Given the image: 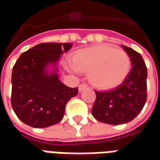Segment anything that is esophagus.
<instances>
[{
  "label": "esophagus",
  "mask_w": 160,
  "mask_h": 160,
  "mask_svg": "<svg viewBox=\"0 0 160 160\" xmlns=\"http://www.w3.org/2000/svg\"><path fill=\"white\" fill-rule=\"evenodd\" d=\"M87 86L86 85V84H80V86H79V92H82V91H84L85 89H87Z\"/></svg>",
  "instance_id": "34e87169"
}]
</instances>
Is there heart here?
Segmentation results:
<instances>
[{
  "label": "heart",
  "mask_w": 160,
  "mask_h": 160,
  "mask_svg": "<svg viewBox=\"0 0 160 160\" xmlns=\"http://www.w3.org/2000/svg\"><path fill=\"white\" fill-rule=\"evenodd\" d=\"M73 72H88L90 83L98 89H111L120 85L129 73L130 57L122 49L102 43L79 49L73 56Z\"/></svg>",
  "instance_id": "b5f03b06"
}]
</instances>
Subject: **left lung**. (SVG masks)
Masks as SVG:
<instances>
[{
  "instance_id": "8db88e82",
  "label": "left lung",
  "mask_w": 160,
  "mask_h": 160,
  "mask_svg": "<svg viewBox=\"0 0 160 160\" xmlns=\"http://www.w3.org/2000/svg\"><path fill=\"white\" fill-rule=\"evenodd\" d=\"M130 57L131 68L126 79L113 90L98 92L92 114L99 122L118 125L131 122L147 101L148 70L141 54L122 45Z\"/></svg>"
}]
</instances>
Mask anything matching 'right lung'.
Wrapping results in <instances>:
<instances>
[{"label":"right lung","mask_w":160,"mask_h":160,"mask_svg":"<svg viewBox=\"0 0 160 160\" xmlns=\"http://www.w3.org/2000/svg\"><path fill=\"white\" fill-rule=\"evenodd\" d=\"M72 42H44L21 54L12 68L11 104L16 116L31 127L42 128L62 120L67 103L78 88L62 83L58 62Z\"/></svg>","instance_id":"add662e5"}]
</instances>
